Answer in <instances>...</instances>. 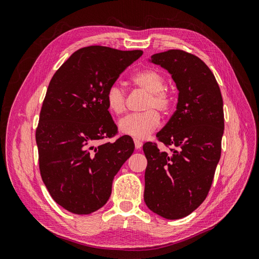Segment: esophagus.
Returning <instances> with one entry per match:
<instances>
[{"label": "esophagus", "mask_w": 259, "mask_h": 259, "mask_svg": "<svg viewBox=\"0 0 259 259\" xmlns=\"http://www.w3.org/2000/svg\"><path fill=\"white\" fill-rule=\"evenodd\" d=\"M134 144H135V148L137 149V150H139V149L143 147V143L140 142L139 139H134Z\"/></svg>", "instance_id": "obj_1"}]
</instances>
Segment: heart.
I'll list each match as a JSON object with an SVG mask.
<instances>
[{
  "label": "heart",
  "instance_id": "1",
  "mask_svg": "<svg viewBox=\"0 0 259 259\" xmlns=\"http://www.w3.org/2000/svg\"><path fill=\"white\" fill-rule=\"evenodd\" d=\"M132 81L137 88L148 93L145 104L146 112L133 113L122 119L117 123L119 131L124 135L132 136L136 139H144L158 127L160 112H167L173 103L169 93L164 90L165 79L156 70L146 69L135 73ZM125 92L117 83L109 86L106 92V103L109 111L113 114H121L125 110Z\"/></svg>",
  "mask_w": 259,
  "mask_h": 259
}]
</instances>
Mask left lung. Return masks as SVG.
<instances>
[{"label": "left lung", "mask_w": 259, "mask_h": 259, "mask_svg": "<svg viewBox=\"0 0 259 259\" xmlns=\"http://www.w3.org/2000/svg\"><path fill=\"white\" fill-rule=\"evenodd\" d=\"M149 61L167 70L178 90L176 111L153 143L143 147L146 205L166 219L191 214L205 200L222 153L224 104L213 72L199 57L180 50L154 54Z\"/></svg>", "instance_id": "1"}]
</instances>
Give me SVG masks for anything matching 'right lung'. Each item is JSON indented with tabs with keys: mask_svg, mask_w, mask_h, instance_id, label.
I'll use <instances>...</instances> for the list:
<instances>
[{
	"mask_svg": "<svg viewBox=\"0 0 259 259\" xmlns=\"http://www.w3.org/2000/svg\"><path fill=\"white\" fill-rule=\"evenodd\" d=\"M143 51L89 46L74 52L52 77L35 132L43 183L54 201L77 215L103 207L117 171L134 152L117 127L106 92Z\"/></svg>",
	"mask_w": 259,
	"mask_h": 259,
	"instance_id": "obj_1",
	"label": "right lung"
}]
</instances>
